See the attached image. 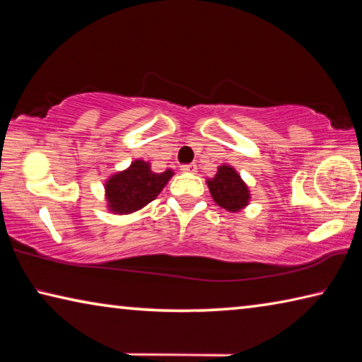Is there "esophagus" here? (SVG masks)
<instances>
[{
    "label": "esophagus",
    "instance_id": "1",
    "mask_svg": "<svg viewBox=\"0 0 362 362\" xmlns=\"http://www.w3.org/2000/svg\"><path fill=\"white\" fill-rule=\"evenodd\" d=\"M180 169L183 170V173H192V174H194L196 170H198L196 164H183V166H180Z\"/></svg>",
    "mask_w": 362,
    "mask_h": 362
}]
</instances>
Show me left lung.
<instances>
[{
  "mask_svg": "<svg viewBox=\"0 0 362 362\" xmlns=\"http://www.w3.org/2000/svg\"><path fill=\"white\" fill-rule=\"evenodd\" d=\"M207 187L214 201L226 211L238 212L249 204V188L231 166H220L216 177L207 180Z\"/></svg>",
  "mask_w": 362,
  "mask_h": 362,
  "instance_id": "obj_1",
  "label": "left lung"
}]
</instances>
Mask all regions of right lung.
<instances>
[{
    "label": "right lung",
    "mask_w": 362,
    "mask_h": 362,
    "mask_svg": "<svg viewBox=\"0 0 362 362\" xmlns=\"http://www.w3.org/2000/svg\"><path fill=\"white\" fill-rule=\"evenodd\" d=\"M173 170L153 173L150 164L137 159L122 173L110 177L105 183L108 209L113 214H131L151 203L166 187Z\"/></svg>",
    "instance_id": "1"
}]
</instances>
